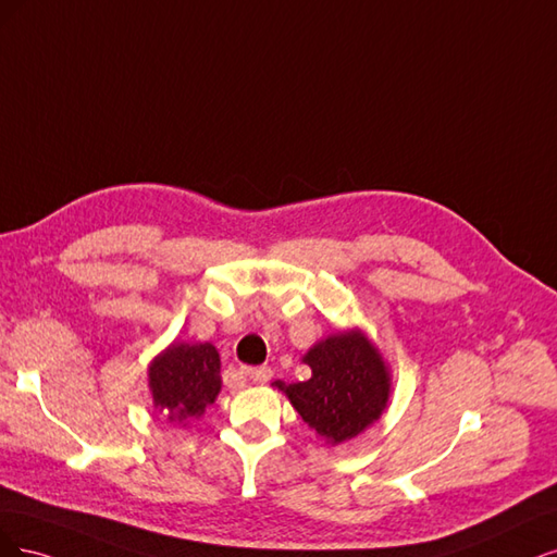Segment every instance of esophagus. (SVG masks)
I'll return each instance as SVG.
<instances>
[{"instance_id": "esophagus-1", "label": "esophagus", "mask_w": 557, "mask_h": 557, "mask_svg": "<svg viewBox=\"0 0 557 557\" xmlns=\"http://www.w3.org/2000/svg\"><path fill=\"white\" fill-rule=\"evenodd\" d=\"M245 374H247L252 382H257V384H265V382L273 376V370L268 368V366H259V368H247Z\"/></svg>"}]
</instances>
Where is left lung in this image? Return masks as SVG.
I'll return each instance as SVG.
<instances>
[{
  "label": "left lung",
  "mask_w": 557,
  "mask_h": 557,
  "mask_svg": "<svg viewBox=\"0 0 557 557\" xmlns=\"http://www.w3.org/2000/svg\"><path fill=\"white\" fill-rule=\"evenodd\" d=\"M302 361L312 368L308 382L289 386L275 382V386L329 444L354 440L382 417L391 376L382 354L361 331L329 335Z\"/></svg>",
  "instance_id": "obj_1"
}]
</instances>
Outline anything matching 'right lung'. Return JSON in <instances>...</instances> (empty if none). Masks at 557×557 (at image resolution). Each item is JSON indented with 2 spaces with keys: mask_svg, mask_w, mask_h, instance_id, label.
I'll list each match as a JSON object with an SVG mask.
<instances>
[{
  "mask_svg": "<svg viewBox=\"0 0 557 557\" xmlns=\"http://www.w3.org/2000/svg\"><path fill=\"white\" fill-rule=\"evenodd\" d=\"M148 384L154 407L169 423L187 425L218 398L220 354L210 343H173L150 363Z\"/></svg>",
  "mask_w": 557,
  "mask_h": 557,
  "instance_id": "1",
  "label": "right lung"
}]
</instances>
